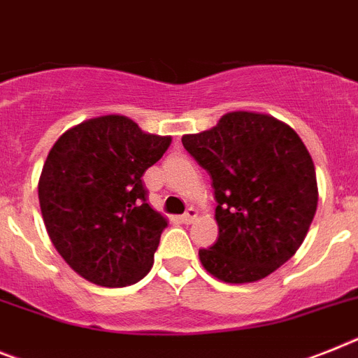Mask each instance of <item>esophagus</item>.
Segmentation results:
<instances>
[{"label": "esophagus", "instance_id": "1", "mask_svg": "<svg viewBox=\"0 0 358 358\" xmlns=\"http://www.w3.org/2000/svg\"><path fill=\"white\" fill-rule=\"evenodd\" d=\"M194 220H196V209H194V207H189L187 211L182 215V222H184V224H193Z\"/></svg>", "mask_w": 358, "mask_h": 358}]
</instances>
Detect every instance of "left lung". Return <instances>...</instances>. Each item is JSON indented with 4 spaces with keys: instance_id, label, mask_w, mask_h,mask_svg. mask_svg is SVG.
I'll use <instances>...</instances> for the list:
<instances>
[{
    "instance_id": "left-lung-1",
    "label": "left lung",
    "mask_w": 358,
    "mask_h": 358,
    "mask_svg": "<svg viewBox=\"0 0 358 358\" xmlns=\"http://www.w3.org/2000/svg\"><path fill=\"white\" fill-rule=\"evenodd\" d=\"M182 143L215 189L218 238L198 251L202 266L229 284L271 275L296 253L317 211L304 142L273 116L238 110Z\"/></svg>"
}]
</instances>
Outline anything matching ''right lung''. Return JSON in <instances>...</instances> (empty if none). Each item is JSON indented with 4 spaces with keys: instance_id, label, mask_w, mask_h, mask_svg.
Returning a JSON list of instances; mask_svg holds the SVG:
<instances>
[{
    "instance_id": "obj_1",
    "label": "right lung",
    "mask_w": 358,
    "mask_h": 358,
    "mask_svg": "<svg viewBox=\"0 0 358 358\" xmlns=\"http://www.w3.org/2000/svg\"><path fill=\"white\" fill-rule=\"evenodd\" d=\"M169 143L109 114L52 145L38 185L41 215L54 248L85 280L123 287L151 271L167 222L147 203L142 176Z\"/></svg>"
}]
</instances>
